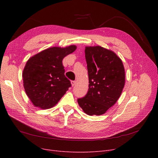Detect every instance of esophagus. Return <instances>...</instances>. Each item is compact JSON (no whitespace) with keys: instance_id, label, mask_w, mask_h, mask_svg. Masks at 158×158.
I'll return each mask as SVG.
<instances>
[{"instance_id":"1","label":"esophagus","mask_w":158,"mask_h":158,"mask_svg":"<svg viewBox=\"0 0 158 158\" xmlns=\"http://www.w3.org/2000/svg\"><path fill=\"white\" fill-rule=\"evenodd\" d=\"M76 81H72L71 82V85H72V86H74V85L76 84Z\"/></svg>"}]
</instances>
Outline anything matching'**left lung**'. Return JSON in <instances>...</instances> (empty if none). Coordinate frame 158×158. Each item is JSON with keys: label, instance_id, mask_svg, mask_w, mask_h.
I'll list each match as a JSON object with an SVG mask.
<instances>
[{"label": "left lung", "instance_id": "1", "mask_svg": "<svg viewBox=\"0 0 158 158\" xmlns=\"http://www.w3.org/2000/svg\"><path fill=\"white\" fill-rule=\"evenodd\" d=\"M85 56L89 84L87 94L78 103L88 115H101L120 98L125 84V68L115 52L99 45L85 47Z\"/></svg>", "mask_w": 158, "mask_h": 158}]
</instances>
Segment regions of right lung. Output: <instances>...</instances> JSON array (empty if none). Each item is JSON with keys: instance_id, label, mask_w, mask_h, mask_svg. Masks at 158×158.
Instances as JSON below:
<instances>
[{"instance_id": "add662e5", "label": "right lung", "mask_w": 158, "mask_h": 158, "mask_svg": "<svg viewBox=\"0 0 158 158\" xmlns=\"http://www.w3.org/2000/svg\"><path fill=\"white\" fill-rule=\"evenodd\" d=\"M76 48L75 45L52 47L28 59L22 73L23 84L35 107L41 109L54 107L71 86L64 76L62 61Z\"/></svg>"}]
</instances>
